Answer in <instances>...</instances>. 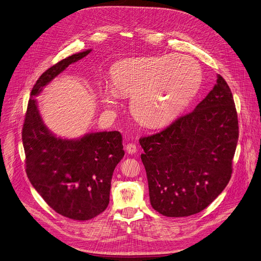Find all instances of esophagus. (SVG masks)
I'll list each match as a JSON object with an SVG mask.
<instances>
[{
    "instance_id": "esophagus-1",
    "label": "esophagus",
    "mask_w": 261,
    "mask_h": 261,
    "mask_svg": "<svg viewBox=\"0 0 261 261\" xmlns=\"http://www.w3.org/2000/svg\"><path fill=\"white\" fill-rule=\"evenodd\" d=\"M125 150H126V152H127L128 154H135V153L138 151V148H137V146H136L135 144L128 143V144L126 145V147H125Z\"/></svg>"
}]
</instances>
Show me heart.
<instances>
[{
  "label": "heart",
  "instance_id": "b5f03b06",
  "mask_svg": "<svg viewBox=\"0 0 261 261\" xmlns=\"http://www.w3.org/2000/svg\"><path fill=\"white\" fill-rule=\"evenodd\" d=\"M111 86L100 90V101L115 108L119 96H132L134 117L148 127H162L192 102L202 83L199 63L187 55L129 58L110 71Z\"/></svg>",
  "mask_w": 261,
  "mask_h": 261
}]
</instances>
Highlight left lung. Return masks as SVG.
Wrapping results in <instances>:
<instances>
[{"mask_svg":"<svg viewBox=\"0 0 261 261\" xmlns=\"http://www.w3.org/2000/svg\"><path fill=\"white\" fill-rule=\"evenodd\" d=\"M238 139L232 94L217 74L215 86L194 111L140 139L152 207L168 217L205 209L230 179Z\"/></svg>","mask_w":261,"mask_h":261,"instance_id":"obj_1","label":"left lung"}]
</instances>
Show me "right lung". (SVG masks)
Masks as SVG:
<instances>
[{
  "label": "right lung",
  "instance_id": "add662e5",
  "mask_svg": "<svg viewBox=\"0 0 261 261\" xmlns=\"http://www.w3.org/2000/svg\"><path fill=\"white\" fill-rule=\"evenodd\" d=\"M91 51L73 54L40 76L32 90L22 128L30 181L52 209L75 220H89L107 208L113 171L124 156L122 137L114 130L73 140L58 138L44 123L35 97Z\"/></svg>",
  "mask_w": 261,
  "mask_h": 261
}]
</instances>
